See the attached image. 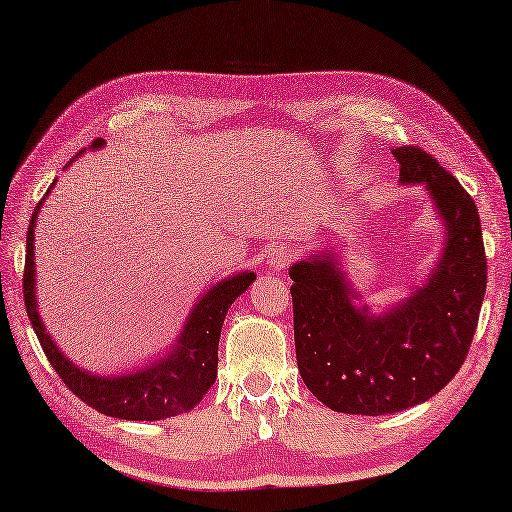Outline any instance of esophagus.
<instances>
[{
	"mask_svg": "<svg viewBox=\"0 0 512 512\" xmlns=\"http://www.w3.org/2000/svg\"><path fill=\"white\" fill-rule=\"evenodd\" d=\"M292 257H295V253H292L288 246H277L273 248V253L268 255V266L275 270H284L292 262Z\"/></svg>",
	"mask_w": 512,
	"mask_h": 512,
	"instance_id": "esophagus-1",
	"label": "esophagus"
}]
</instances>
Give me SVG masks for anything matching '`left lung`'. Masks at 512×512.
Listing matches in <instances>:
<instances>
[{"mask_svg": "<svg viewBox=\"0 0 512 512\" xmlns=\"http://www.w3.org/2000/svg\"><path fill=\"white\" fill-rule=\"evenodd\" d=\"M398 182L420 184L442 224V248L422 281L369 306L336 244L290 266L303 383L325 407L385 416L429 400L458 374L486 292L482 224L473 198L418 147H398Z\"/></svg>", "mask_w": 512, "mask_h": 512, "instance_id": "1", "label": "left lung"}]
</instances>
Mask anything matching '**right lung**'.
<instances>
[{
	"label": "right lung",
	"mask_w": 512,
	"mask_h": 512,
	"mask_svg": "<svg viewBox=\"0 0 512 512\" xmlns=\"http://www.w3.org/2000/svg\"><path fill=\"white\" fill-rule=\"evenodd\" d=\"M105 140H94L90 149H101ZM83 154V151H81ZM76 154L65 169L79 158ZM57 182V180H54ZM54 182L37 204L26 235V270H24V299L28 319L37 339L46 352L50 365L57 369L61 380L74 391L85 405L121 420H165L178 413L191 411L200 405L206 391L217 376V345H220L222 325L233 301L248 290L257 275L253 270L228 275L193 303L182 328L165 352L151 358L145 365L125 369L121 374H94L76 365L68 354H63L57 341L46 330L37 303V262H35V226L43 202L52 193Z\"/></svg>",
	"instance_id": "1"
}]
</instances>
